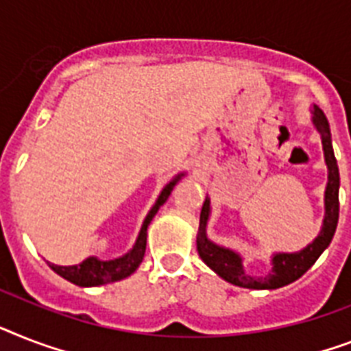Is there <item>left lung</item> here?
<instances>
[{
  "label": "left lung",
  "instance_id": "1",
  "mask_svg": "<svg viewBox=\"0 0 351 351\" xmlns=\"http://www.w3.org/2000/svg\"><path fill=\"white\" fill-rule=\"evenodd\" d=\"M312 122L315 130L321 135L324 151V162L328 167V184L324 191V220L321 232L317 234L308 247H304L299 252H278L272 256V272L265 278H254L249 276L243 269V259L238 252L230 249H225L220 245L213 243L207 238V221L210 216V200L205 198L204 207L200 213V227H198V236H196V249L198 254L204 259L207 267L215 270L216 274L223 278L225 281L243 287V289L252 290H274L281 289L285 285L294 283L312 265L317 261V258L324 252L332 241L339 221V167L332 147V135H330V124L324 117L323 110L314 104L312 108Z\"/></svg>",
  "mask_w": 351,
  "mask_h": 351
}]
</instances>
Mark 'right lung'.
Wrapping results in <instances>:
<instances>
[{"instance_id": "add662e5", "label": "right lung", "mask_w": 351, "mask_h": 351, "mask_svg": "<svg viewBox=\"0 0 351 351\" xmlns=\"http://www.w3.org/2000/svg\"><path fill=\"white\" fill-rule=\"evenodd\" d=\"M184 173L176 175L169 184L162 189L160 196L156 198L155 205L151 207V210L147 213L146 220L142 223L141 232H138V238H136L133 249L128 252V254L121 256L117 259H108V261H101L97 258H86L82 263L72 265V267H61V265L50 263L52 270L56 274H59L61 278L68 279L70 283L79 285V287H99V285L113 283V281H121V279L128 278L138 269V265L142 263L144 254H146V240H147V225L151 223V220L155 218V215L160 209V205L166 204V200L169 198L171 191L176 185V182L180 180Z\"/></svg>"}]
</instances>
